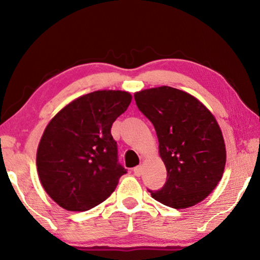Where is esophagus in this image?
<instances>
[{
    "label": "esophagus",
    "mask_w": 260,
    "mask_h": 260,
    "mask_svg": "<svg viewBox=\"0 0 260 260\" xmlns=\"http://www.w3.org/2000/svg\"><path fill=\"white\" fill-rule=\"evenodd\" d=\"M142 172H143V165H139L134 169V174L136 177H141V175H142Z\"/></svg>",
    "instance_id": "obj_1"
}]
</instances>
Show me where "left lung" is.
Here are the masks:
<instances>
[{
    "label": "left lung",
    "mask_w": 260,
    "mask_h": 260,
    "mask_svg": "<svg viewBox=\"0 0 260 260\" xmlns=\"http://www.w3.org/2000/svg\"><path fill=\"white\" fill-rule=\"evenodd\" d=\"M141 112L152 122L167 179L152 199L174 209L205 200L222 178L226 146L217 119L195 96L169 86L134 94Z\"/></svg>",
    "instance_id": "1"
}]
</instances>
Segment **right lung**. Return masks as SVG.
<instances>
[{"mask_svg":"<svg viewBox=\"0 0 260 260\" xmlns=\"http://www.w3.org/2000/svg\"><path fill=\"white\" fill-rule=\"evenodd\" d=\"M131 102L128 91L96 90L73 100L48 122L38 146V174L60 208L83 212L114 191L126 170L110 131Z\"/></svg>","mask_w":260,"mask_h":260,"instance_id":"right-lung-1","label":"right lung"}]
</instances>
